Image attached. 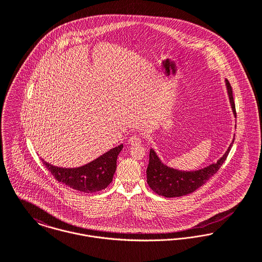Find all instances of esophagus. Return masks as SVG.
I'll return each mask as SVG.
<instances>
[{"instance_id":"34e87169","label":"esophagus","mask_w":262,"mask_h":262,"mask_svg":"<svg viewBox=\"0 0 262 262\" xmlns=\"http://www.w3.org/2000/svg\"><path fill=\"white\" fill-rule=\"evenodd\" d=\"M128 143L130 145H139L141 144V138L137 135H133L128 139Z\"/></svg>"}]
</instances>
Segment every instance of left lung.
<instances>
[{
	"label": "left lung",
	"instance_id": "8db88e82",
	"mask_svg": "<svg viewBox=\"0 0 262 262\" xmlns=\"http://www.w3.org/2000/svg\"><path fill=\"white\" fill-rule=\"evenodd\" d=\"M226 84L233 112L236 115L232 86L227 79ZM234 140L235 137L223 157H221L217 163H213L204 169L195 171H181L167 167L160 161L154 150L150 149L149 163L146 170L148 186L154 192L165 198L182 196L194 191L196 188L204 186L220 169L231 150Z\"/></svg>",
	"mask_w": 262,
	"mask_h": 262
}]
</instances>
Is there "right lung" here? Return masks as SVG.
Instances as JSON below:
<instances>
[{
  "mask_svg": "<svg viewBox=\"0 0 262 262\" xmlns=\"http://www.w3.org/2000/svg\"><path fill=\"white\" fill-rule=\"evenodd\" d=\"M123 144L109 150L94 161L76 168H63L49 164L42 159L45 167L59 183L83 192L105 189L113 181L117 167V157Z\"/></svg>",
  "mask_w": 262,
  "mask_h": 262,
  "instance_id": "1",
  "label": "right lung"
}]
</instances>
